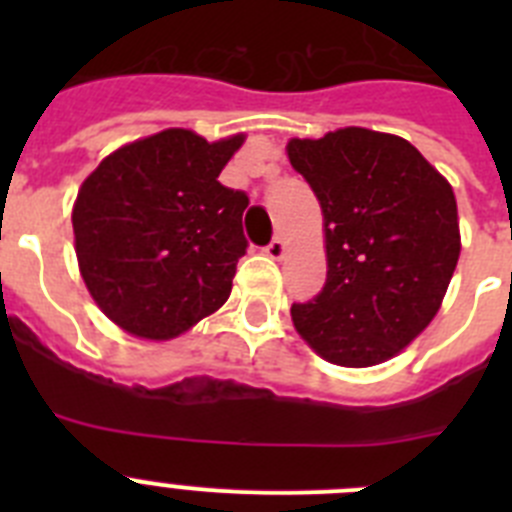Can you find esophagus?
Wrapping results in <instances>:
<instances>
[{"instance_id":"esophagus-1","label":"esophagus","mask_w":512,"mask_h":512,"mask_svg":"<svg viewBox=\"0 0 512 512\" xmlns=\"http://www.w3.org/2000/svg\"><path fill=\"white\" fill-rule=\"evenodd\" d=\"M284 251H287V246H284L282 238H274V241L266 246V256H271V259H282Z\"/></svg>"}]
</instances>
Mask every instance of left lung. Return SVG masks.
Segmentation results:
<instances>
[{
  "instance_id": "1",
  "label": "left lung",
  "mask_w": 512,
  "mask_h": 512,
  "mask_svg": "<svg viewBox=\"0 0 512 512\" xmlns=\"http://www.w3.org/2000/svg\"><path fill=\"white\" fill-rule=\"evenodd\" d=\"M287 156L318 197L328 253L325 287L292 305V323L330 364H382L436 318L454 277V189L408 140L377 130L292 138Z\"/></svg>"
}]
</instances>
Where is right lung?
I'll list each match as a JSON object with an SVG mask.
<instances>
[{
    "instance_id": "1",
    "label": "right lung",
    "mask_w": 512,
    "mask_h": 512,
    "mask_svg": "<svg viewBox=\"0 0 512 512\" xmlns=\"http://www.w3.org/2000/svg\"><path fill=\"white\" fill-rule=\"evenodd\" d=\"M246 135L207 143L169 128L117 148L76 194V259L102 312L169 341L230 297L248 194L217 182Z\"/></svg>"
}]
</instances>
